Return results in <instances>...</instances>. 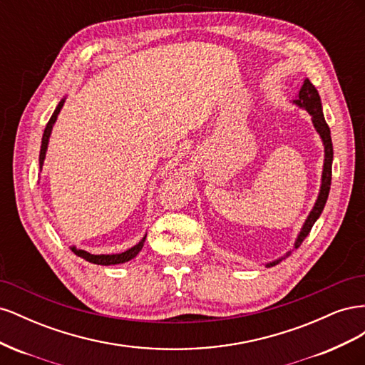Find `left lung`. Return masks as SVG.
<instances>
[{"label":"left lung","mask_w":365,"mask_h":365,"mask_svg":"<svg viewBox=\"0 0 365 365\" xmlns=\"http://www.w3.org/2000/svg\"><path fill=\"white\" fill-rule=\"evenodd\" d=\"M294 105H297L298 108H303L309 113V115L312 117V123L315 130L318 132L319 138L323 141L324 146V164H323V175H322V185H319V193L317 201L311 210V213L306 217L304 224L298 233L295 242H294V248H298L302 245V242L306 239V236L309 235V231L312 230L314 224L317 222V219L322 215L323 208L326 205L327 196H329V190H330V181H332V161H334V146H332V138H330V129L324 120V114H323V105H322V98H319V94L317 91V88L311 83L309 79H304L302 90L298 91V96L295 101H292ZM291 254V251H288L284 256L275 259L272 262H268L264 267H275V264L280 263L283 259H286Z\"/></svg>","instance_id":"1"}]
</instances>
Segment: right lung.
<instances>
[{
  "mask_svg": "<svg viewBox=\"0 0 365 365\" xmlns=\"http://www.w3.org/2000/svg\"><path fill=\"white\" fill-rule=\"evenodd\" d=\"M65 103V97L59 102V105L54 109L53 115L50 117L48 123L46 126V130H43V135H42V143H41V152H39V170H42V165H43V160H46V153H47V148H48V140L51 135V130L54 123H56L58 115L61 113V109ZM145 240H146V235L143 236V239L138 242L137 245H134L132 248L123 251V252H118V254H91L85 250H79L76 247H70L71 251L76 254V256H79L82 259H85L86 262H91L94 264H103V267H108V264H118V263H125L134 259L137 254L141 251L143 245H145Z\"/></svg>",
  "mask_w": 365,
  "mask_h": 365,
  "instance_id": "obj_1",
  "label": "right lung"
}]
</instances>
